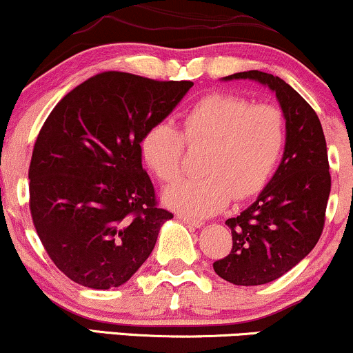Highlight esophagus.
Wrapping results in <instances>:
<instances>
[{
    "label": "esophagus",
    "instance_id": "esophagus-1",
    "mask_svg": "<svg viewBox=\"0 0 353 353\" xmlns=\"http://www.w3.org/2000/svg\"><path fill=\"white\" fill-rule=\"evenodd\" d=\"M176 216H178V219H181V221L186 223V225L192 226V228H201L203 225H205V223H203L201 219L192 218V216H188V214H185V213H178Z\"/></svg>",
    "mask_w": 353,
    "mask_h": 353
}]
</instances>
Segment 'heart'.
Returning a JSON list of instances; mask_svg holds the SVG:
<instances>
[{"label": "heart", "instance_id": "1", "mask_svg": "<svg viewBox=\"0 0 353 353\" xmlns=\"http://www.w3.org/2000/svg\"><path fill=\"white\" fill-rule=\"evenodd\" d=\"M185 143L206 148L200 167L205 176L178 181L163 200L190 216H211L233 196L246 200L266 186L284 150V115L268 103L251 105L241 95L213 92L185 112L181 130L167 122L152 123L140 150L155 176L173 183L183 172Z\"/></svg>", "mask_w": 353, "mask_h": 353}]
</instances>
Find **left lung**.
Segmentation results:
<instances>
[{
  "label": "left lung",
  "instance_id": "left-lung-1",
  "mask_svg": "<svg viewBox=\"0 0 353 353\" xmlns=\"http://www.w3.org/2000/svg\"><path fill=\"white\" fill-rule=\"evenodd\" d=\"M225 79H252L268 85L284 112L283 161L258 200L228 219L233 248L213 263L214 272L228 283L268 284L301 263L324 231L330 194L325 137L316 110L281 77L248 70Z\"/></svg>",
  "mask_w": 353,
  "mask_h": 353
}]
</instances>
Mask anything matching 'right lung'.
I'll return each instance as SVG.
<instances>
[{
    "mask_svg": "<svg viewBox=\"0 0 353 353\" xmlns=\"http://www.w3.org/2000/svg\"><path fill=\"white\" fill-rule=\"evenodd\" d=\"M192 85L107 70L46 119L29 163V210L46 252L70 281L119 288L150 256L173 214L159 206L140 140Z\"/></svg>",
    "mask_w": 353,
    "mask_h": 353,
    "instance_id": "add662e5",
    "label": "right lung"
}]
</instances>
